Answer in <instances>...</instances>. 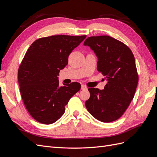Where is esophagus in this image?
<instances>
[{
	"label": "esophagus",
	"mask_w": 157,
	"mask_h": 157,
	"mask_svg": "<svg viewBox=\"0 0 157 157\" xmlns=\"http://www.w3.org/2000/svg\"><path fill=\"white\" fill-rule=\"evenodd\" d=\"M81 89L83 90H86L88 88H87V87L86 86H85V85L82 84V85H81Z\"/></svg>",
	"instance_id": "34e87169"
}]
</instances>
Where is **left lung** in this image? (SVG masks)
Segmentation results:
<instances>
[{
  "instance_id": "1",
  "label": "left lung",
  "mask_w": 157,
  "mask_h": 157,
  "mask_svg": "<svg viewBox=\"0 0 157 157\" xmlns=\"http://www.w3.org/2000/svg\"><path fill=\"white\" fill-rule=\"evenodd\" d=\"M98 58L97 69L107 80L103 90L89 88L85 103L88 112L98 121L118 119L134 98L138 82L135 58L123 42L107 35L90 36L84 42Z\"/></svg>"
}]
</instances>
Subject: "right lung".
I'll list each match as a JSON object with an SVG mask.
<instances>
[{
	"label": "right lung",
	"instance_id": "add662e5",
	"mask_svg": "<svg viewBox=\"0 0 157 157\" xmlns=\"http://www.w3.org/2000/svg\"><path fill=\"white\" fill-rule=\"evenodd\" d=\"M86 35H54L40 38L30 46L18 69L20 93L31 117L42 124H50L65 113V106L78 92L80 84L59 86V75L68 58Z\"/></svg>",
	"mask_w": 157,
	"mask_h": 157
}]
</instances>
